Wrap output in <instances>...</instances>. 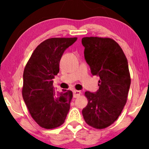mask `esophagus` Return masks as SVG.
<instances>
[{
	"label": "esophagus",
	"instance_id": "esophagus-1",
	"mask_svg": "<svg viewBox=\"0 0 149 149\" xmlns=\"http://www.w3.org/2000/svg\"><path fill=\"white\" fill-rule=\"evenodd\" d=\"M81 95V91H77V90H74L73 91V97H78L80 96Z\"/></svg>",
	"mask_w": 149,
	"mask_h": 149
}]
</instances>
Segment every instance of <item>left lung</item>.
<instances>
[{"label":"left lung","mask_w":149,"mask_h":149,"mask_svg":"<svg viewBox=\"0 0 149 149\" xmlns=\"http://www.w3.org/2000/svg\"><path fill=\"white\" fill-rule=\"evenodd\" d=\"M84 56L92 75L100 77L99 89L85 91L88 104L83 109L89 125L103 129L121 115L131 84L128 62L117 42L109 38L84 37Z\"/></svg>","instance_id":"left-lung-1"}]
</instances>
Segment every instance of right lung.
Segmentation results:
<instances>
[{
    "label": "right lung",
    "mask_w": 149,
    "mask_h": 149,
    "mask_svg": "<svg viewBox=\"0 0 149 149\" xmlns=\"http://www.w3.org/2000/svg\"><path fill=\"white\" fill-rule=\"evenodd\" d=\"M77 38H52L41 42L32 53L23 74L22 95L33 119L40 127L53 129L66 119L72 98L70 90L56 91L54 76L60 72L65 50Z\"/></svg>",
    "instance_id": "1"
}]
</instances>
